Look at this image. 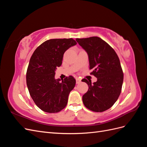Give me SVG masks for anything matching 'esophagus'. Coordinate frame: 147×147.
Returning <instances> with one entry per match:
<instances>
[{
	"label": "esophagus",
	"mask_w": 147,
	"mask_h": 147,
	"mask_svg": "<svg viewBox=\"0 0 147 147\" xmlns=\"http://www.w3.org/2000/svg\"><path fill=\"white\" fill-rule=\"evenodd\" d=\"M81 82V80L79 78H76V83L77 84H78Z\"/></svg>",
	"instance_id": "esophagus-1"
}]
</instances>
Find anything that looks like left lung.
I'll list each match as a JSON object with an SVG mask.
<instances>
[{
    "label": "left lung",
    "instance_id": "8db88e82",
    "mask_svg": "<svg viewBox=\"0 0 147 147\" xmlns=\"http://www.w3.org/2000/svg\"><path fill=\"white\" fill-rule=\"evenodd\" d=\"M76 41L87 53L91 74L97 78L91 83L84 78L89 89L82 97L86 108L102 112L110 109L118 99L123 82V72L116 52L98 37L77 38Z\"/></svg>",
    "mask_w": 147,
    "mask_h": 147
}]
</instances>
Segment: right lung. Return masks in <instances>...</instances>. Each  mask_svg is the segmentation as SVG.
Listing matches in <instances>:
<instances>
[{
  "instance_id": "1",
  "label": "right lung",
  "mask_w": 147,
  "mask_h": 147,
  "mask_svg": "<svg viewBox=\"0 0 147 147\" xmlns=\"http://www.w3.org/2000/svg\"><path fill=\"white\" fill-rule=\"evenodd\" d=\"M76 44L73 38L48 40L38 47L30 57L26 83L35 104L44 112H59L67 104L76 81L72 76L62 82L56 80L55 71L61 65L65 51Z\"/></svg>"
}]
</instances>
